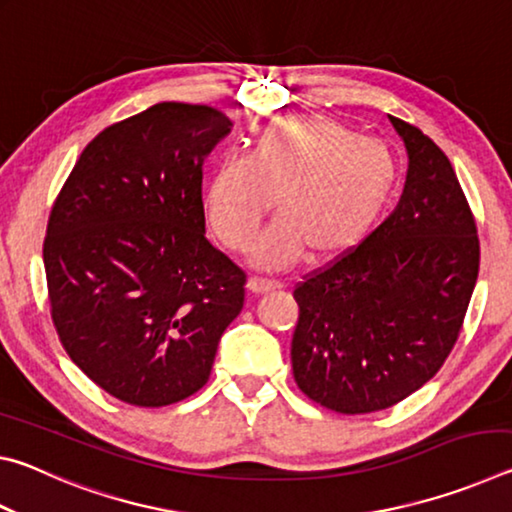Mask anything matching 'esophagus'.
<instances>
[{
    "mask_svg": "<svg viewBox=\"0 0 512 512\" xmlns=\"http://www.w3.org/2000/svg\"><path fill=\"white\" fill-rule=\"evenodd\" d=\"M248 293H253V296H262V293H271L277 289L275 282H266V280H259V277H250L248 284H246Z\"/></svg>",
    "mask_w": 512,
    "mask_h": 512,
    "instance_id": "1",
    "label": "esophagus"
}]
</instances>
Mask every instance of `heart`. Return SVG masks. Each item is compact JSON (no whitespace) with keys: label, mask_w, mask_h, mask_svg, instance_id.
<instances>
[{"label":"heart","mask_w":512,"mask_h":512,"mask_svg":"<svg viewBox=\"0 0 512 512\" xmlns=\"http://www.w3.org/2000/svg\"><path fill=\"white\" fill-rule=\"evenodd\" d=\"M395 180V160L381 142L323 115L282 117L257 133L246 158L216 164L205 216L221 244L241 250L273 205L277 219L250 248V264L277 271L302 255L334 262L372 235Z\"/></svg>","instance_id":"1"}]
</instances>
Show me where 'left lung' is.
<instances>
[{"label": "left lung", "instance_id": "obj_1", "mask_svg": "<svg viewBox=\"0 0 512 512\" xmlns=\"http://www.w3.org/2000/svg\"><path fill=\"white\" fill-rule=\"evenodd\" d=\"M388 119L409 155L400 203L293 291L296 384L348 415L388 409L436 375L479 277V237L452 162L418 128Z\"/></svg>", "mask_w": 512, "mask_h": 512}]
</instances>
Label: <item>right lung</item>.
Returning <instances> with one entry per match:
<instances>
[{
  "label": "right lung",
  "mask_w": 512,
  "mask_h": 512,
  "mask_svg": "<svg viewBox=\"0 0 512 512\" xmlns=\"http://www.w3.org/2000/svg\"><path fill=\"white\" fill-rule=\"evenodd\" d=\"M221 110L162 101L85 146L47 223L51 318L103 391L167 406L210 379L246 275L205 239L203 164Z\"/></svg>",
  "instance_id": "right-lung-1"
}]
</instances>
